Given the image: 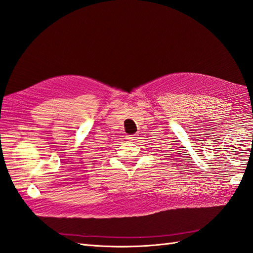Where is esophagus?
<instances>
[{
  "label": "esophagus",
  "mask_w": 253,
  "mask_h": 253,
  "mask_svg": "<svg viewBox=\"0 0 253 253\" xmlns=\"http://www.w3.org/2000/svg\"><path fill=\"white\" fill-rule=\"evenodd\" d=\"M136 138H137V135H129V136L127 137V139H128L129 141H134V140H136Z\"/></svg>",
  "instance_id": "34e87169"
}]
</instances>
